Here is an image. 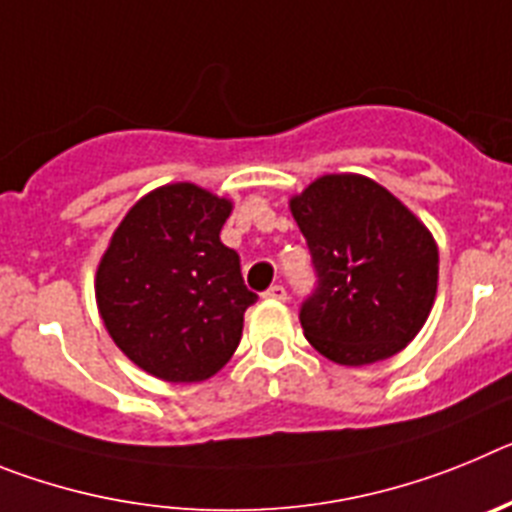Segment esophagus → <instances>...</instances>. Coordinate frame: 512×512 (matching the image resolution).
<instances>
[{
    "instance_id": "1",
    "label": "esophagus",
    "mask_w": 512,
    "mask_h": 512,
    "mask_svg": "<svg viewBox=\"0 0 512 512\" xmlns=\"http://www.w3.org/2000/svg\"><path fill=\"white\" fill-rule=\"evenodd\" d=\"M264 297L266 300H287V289H284L282 284H271L264 292Z\"/></svg>"
}]
</instances>
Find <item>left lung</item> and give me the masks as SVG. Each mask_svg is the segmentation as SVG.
<instances>
[{"label":"left lung","instance_id":"8db88e82","mask_svg":"<svg viewBox=\"0 0 512 512\" xmlns=\"http://www.w3.org/2000/svg\"><path fill=\"white\" fill-rule=\"evenodd\" d=\"M289 207L318 277L300 305L307 341L343 366L402 351L436 297L433 235L387 189L356 174L323 176Z\"/></svg>","mask_w":512,"mask_h":512}]
</instances>
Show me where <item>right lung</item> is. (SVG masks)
Masks as SVG:
<instances>
[{
	"instance_id": "obj_1",
	"label": "right lung",
	"mask_w": 512,
	"mask_h": 512,
	"mask_svg": "<svg viewBox=\"0 0 512 512\" xmlns=\"http://www.w3.org/2000/svg\"><path fill=\"white\" fill-rule=\"evenodd\" d=\"M230 202L169 184L125 215L97 269V305L112 341L166 382H202L241 343L243 312L259 300L241 256L220 241Z\"/></svg>"
}]
</instances>
